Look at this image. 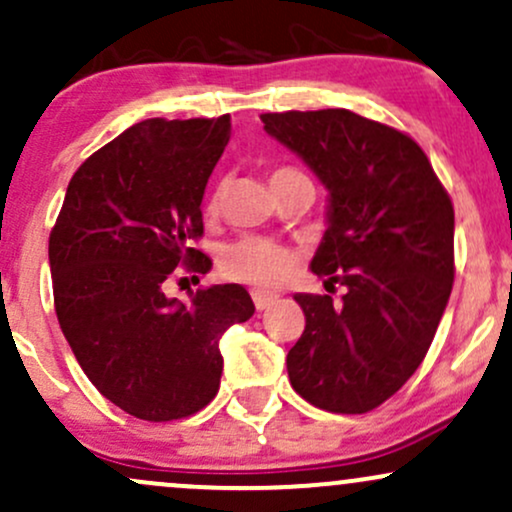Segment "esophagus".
Here are the masks:
<instances>
[{"mask_svg":"<svg viewBox=\"0 0 512 512\" xmlns=\"http://www.w3.org/2000/svg\"><path fill=\"white\" fill-rule=\"evenodd\" d=\"M279 301V296L276 293H269V291H252V303H255L257 310H267L272 308V305Z\"/></svg>","mask_w":512,"mask_h":512,"instance_id":"obj_1","label":"esophagus"}]
</instances>
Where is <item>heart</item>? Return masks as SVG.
I'll use <instances>...</instances> for the list:
<instances>
[{
    "label": "heart",
    "mask_w": 512,
    "mask_h": 512,
    "mask_svg": "<svg viewBox=\"0 0 512 512\" xmlns=\"http://www.w3.org/2000/svg\"><path fill=\"white\" fill-rule=\"evenodd\" d=\"M296 173L291 168L274 170V175ZM272 175V178H274ZM223 185L214 190L209 199V209L216 211L221 204ZM293 264H296V255L284 245L274 243V240L264 238H243L238 243L228 245L221 255V269L223 274L231 276L236 281H245L252 286H276L291 274Z\"/></svg>",
    "instance_id": "b5f03b06"
}]
</instances>
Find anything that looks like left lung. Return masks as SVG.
<instances>
[{
  "mask_svg": "<svg viewBox=\"0 0 512 512\" xmlns=\"http://www.w3.org/2000/svg\"><path fill=\"white\" fill-rule=\"evenodd\" d=\"M264 132L327 190L310 269L332 296L296 293L305 330L286 356L293 390L334 414H366L424 361L455 276V211L421 146L351 110L264 113Z\"/></svg>",
  "mask_w": 512,
  "mask_h": 512,
  "instance_id": "8db88e82",
  "label": "left lung"
}]
</instances>
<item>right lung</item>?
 I'll return each instance as SVG.
<instances>
[{
	"label": "right lung",
	"mask_w": 512,
	"mask_h": 512,
	"mask_svg": "<svg viewBox=\"0 0 512 512\" xmlns=\"http://www.w3.org/2000/svg\"><path fill=\"white\" fill-rule=\"evenodd\" d=\"M231 139V115L137 122L81 163L50 233L55 313L76 361L105 399L144 421H173L216 397L219 339L255 313L238 284L199 289L190 303L163 281L204 233L202 197Z\"/></svg>",
	"instance_id": "right-lung-1"
}]
</instances>
